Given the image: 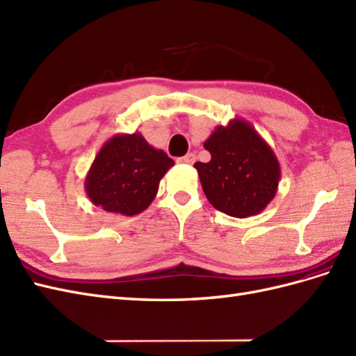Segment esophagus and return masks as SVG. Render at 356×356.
I'll return each mask as SVG.
<instances>
[{
    "label": "esophagus",
    "instance_id": "1",
    "mask_svg": "<svg viewBox=\"0 0 356 356\" xmlns=\"http://www.w3.org/2000/svg\"><path fill=\"white\" fill-rule=\"evenodd\" d=\"M179 163H186V165H193L195 162V154L194 153H186L185 156H181L177 159Z\"/></svg>",
    "mask_w": 356,
    "mask_h": 356
}]
</instances>
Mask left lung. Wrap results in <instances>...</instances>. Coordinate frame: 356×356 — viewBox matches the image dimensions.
<instances>
[{
	"instance_id": "obj_1",
	"label": "left lung",
	"mask_w": 356,
	"mask_h": 356,
	"mask_svg": "<svg viewBox=\"0 0 356 356\" xmlns=\"http://www.w3.org/2000/svg\"><path fill=\"white\" fill-rule=\"evenodd\" d=\"M209 162H195L204 194L216 211L248 218L265 211L278 191L280 162L270 145L243 118L216 126L204 141Z\"/></svg>"
}]
</instances>
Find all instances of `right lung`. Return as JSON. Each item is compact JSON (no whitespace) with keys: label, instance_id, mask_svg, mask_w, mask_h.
<instances>
[{"label":"right lung","instance_id":"obj_1","mask_svg":"<svg viewBox=\"0 0 356 356\" xmlns=\"http://www.w3.org/2000/svg\"><path fill=\"white\" fill-rule=\"evenodd\" d=\"M172 165L175 161L140 132L115 134L91 163L86 193L91 203L109 213L138 215L152 204L161 179Z\"/></svg>","mask_w":356,"mask_h":356}]
</instances>
